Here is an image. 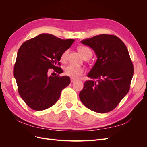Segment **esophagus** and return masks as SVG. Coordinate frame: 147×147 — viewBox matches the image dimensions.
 <instances>
[{"instance_id":"obj_1","label":"esophagus","mask_w":147,"mask_h":147,"mask_svg":"<svg viewBox=\"0 0 147 147\" xmlns=\"http://www.w3.org/2000/svg\"><path fill=\"white\" fill-rule=\"evenodd\" d=\"M75 82V80L74 79V78H71V79H70V82H71V83H73V82Z\"/></svg>"}]
</instances>
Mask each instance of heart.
Listing matches in <instances>:
<instances>
[{"label":"heart","mask_w":147,"mask_h":147,"mask_svg":"<svg viewBox=\"0 0 147 147\" xmlns=\"http://www.w3.org/2000/svg\"><path fill=\"white\" fill-rule=\"evenodd\" d=\"M79 51L81 53L83 57L85 56L88 53H91V50L90 48L86 47H82L79 48ZM69 50H65L61 55V59L62 61H65L67 58L69 54ZM84 72V69L82 67L75 66L72 64H70L65 67L64 69V73L66 75L72 77L73 78H77L79 76H80Z\"/></svg>","instance_id":"heart-1"}]
</instances>
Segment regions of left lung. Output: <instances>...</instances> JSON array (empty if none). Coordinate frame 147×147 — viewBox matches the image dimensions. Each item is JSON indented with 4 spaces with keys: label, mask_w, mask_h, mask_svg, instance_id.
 Segmentation results:
<instances>
[{
    "label": "left lung",
    "mask_w": 147,
    "mask_h": 147,
    "mask_svg": "<svg viewBox=\"0 0 147 147\" xmlns=\"http://www.w3.org/2000/svg\"><path fill=\"white\" fill-rule=\"evenodd\" d=\"M81 43L91 47L97 59L87 75L92 80L84 82L80 99L94 112H110L130 88L134 67L127 48L121 39L113 35H96Z\"/></svg>",
    "instance_id": "1"
}]
</instances>
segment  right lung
<instances>
[{
    "mask_svg": "<svg viewBox=\"0 0 147 147\" xmlns=\"http://www.w3.org/2000/svg\"><path fill=\"white\" fill-rule=\"evenodd\" d=\"M74 41L42 34L20 47L13 73L19 94L30 108L40 111L50 107L70 84L69 77L48 76V72L53 69L61 73L62 69L57 65H60L62 54Z\"/></svg>",
    "mask_w": 147,
    "mask_h": 147,
    "instance_id": "add662e5",
    "label": "right lung"
}]
</instances>
